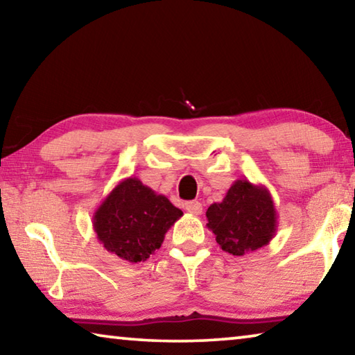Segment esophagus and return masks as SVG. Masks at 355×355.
<instances>
[{
	"mask_svg": "<svg viewBox=\"0 0 355 355\" xmlns=\"http://www.w3.org/2000/svg\"><path fill=\"white\" fill-rule=\"evenodd\" d=\"M184 208H186V211L191 213V214H196V216L202 213V203L197 202V200L186 202L184 203Z\"/></svg>",
	"mask_w": 355,
	"mask_h": 355,
	"instance_id": "obj_1",
	"label": "esophagus"
}]
</instances>
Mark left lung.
<instances>
[{
    "label": "left lung",
    "instance_id": "1",
    "mask_svg": "<svg viewBox=\"0 0 355 355\" xmlns=\"http://www.w3.org/2000/svg\"><path fill=\"white\" fill-rule=\"evenodd\" d=\"M207 219L220 249L236 257L268 245L279 227L271 192L245 178L236 180L222 202L208 207Z\"/></svg>",
    "mask_w": 355,
    "mask_h": 355
}]
</instances>
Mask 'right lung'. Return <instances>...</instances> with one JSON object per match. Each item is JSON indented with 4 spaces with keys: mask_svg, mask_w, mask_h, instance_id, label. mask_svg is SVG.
Masks as SVG:
<instances>
[{
    "mask_svg": "<svg viewBox=\"0 0 355 355\" xmlns=\"http://www.w3.org/2000/svg\"><path fill=\"white\" fill-rule=\"evenodd\" d=\"M183 211L166 196L158 194L139 178L119 182L92 216L100 244L122 260L146 261L161 248L169 228Z\"/></svg>",
    "mask_w": 355,
    "mask_h": 355,
    "instance_id": "right-lung-1",
    "label": "right lung"
}]
</instances>
